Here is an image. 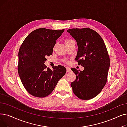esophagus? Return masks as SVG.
<instances>
[{"mask_svg": "<svg viewBox=\"0 0 127 127\" xmlns=\"http://www.w3.org/2000/svg\"><path fill=\"white\" fill-rule=\"evenodd\" d=\"M66 71H67V73H70V72H71V69H70V68H69V67H66Z\"/></svg>", "mask_w": 127, "mask_h": 127, "instance_id": "esophagus-1", "label": "esophagus"}]
</instances>
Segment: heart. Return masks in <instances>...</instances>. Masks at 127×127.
Masks as SVG:
<instances>
[{
	"label": "heart",
	"instance_id": "1",
	"mask_svg": "<svg viewBox=\"0 0 127 127\" xmlns=\"http://www.w3.org/2000/svg\"><path fill=\"white\" fill-rule=\"evenodd\" d=\"M72 40H73L72 39H66V40H65V43L66 45V44L68 43L69 42H70V41H71Z\"/></svg>",
	"mask_w": 127,
	"mask_h": 127
}]
</instances>
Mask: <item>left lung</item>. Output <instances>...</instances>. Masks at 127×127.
Listing matches in <instances>:
<instances>
[{
	"label": "left lung",
	"instance_id": "1",
	"mask_svg": "<svg viewBox=\"0 0 127 127\" xmlns=\"http://www.w3.org/2000/svg\"><path fill=\"white\" fill-rule=\"evenodd\" d=\"M78 46L76 60L84 70H71L76 80L70 86L75 95L81 100H90L97 95L105 85L110 59L105 43L97 32L90 29L67 30Z\"/></svg>",
	"mask_w": 127,
	"mask_h": 127
}]
</instances>
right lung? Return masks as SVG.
<instances>
[{
    "instance_id": "obj_1",
    "label": "right lung",
    "mask_w": 127,
    "mask_h": 127,
    "mask_svg": "<svg viewBox=\"0 0 127 127\" xmlns=\"http://www.w3.org/2000/svg\"><path fill=\"white\" fill-rule=\"evenodd\" d=\"M38 29L26 37L19 51L18 73L22 83L30 94L44 97L53 91L66 72L63 66L47 68V56L52 54L56 41L64 32Z\"/></svg>"
}]
</instances>
